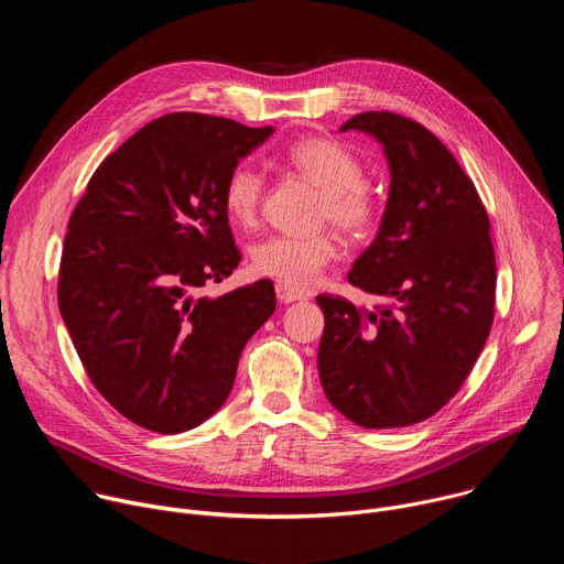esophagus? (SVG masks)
I'll return each mask as SVG.
<instances>
[{"label": "esophagus", "mask_w": 564, "mask_h": 564, "mask_svg": "<svg viewBox=\"0 0 564 564\" xmlns=\"http://www.w3.org/2000/svg\"><path fill=\"white\" fill-rule=\"evenodd\" d=\"M276 296H279L281 303H294V301H305L307 299L305 292L294 290V288H290L285 283H276Z\"/></svg>", "instance_id": "34e87169"}]
</instances>
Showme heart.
I'll return each mask as SVG.
<instances>
[{"instance_id": "b5f03b06", "label": "heart", "mask_w": 564, "mask_h": 564, "mask_svg": "<svg viewBox=\"0 0 564 564\" xmlns=\"http://www.w3.org/2000/svg\"><path fill=\"white\" fill-rule=\"evenodd\" d=\"M288 165L321 187L316 218L333 223L348 236L366 234L377 216L375 194L364 181L359 160L337 140L301 138L285 151ZM263 176L248 163L229 170L223 187V205L231 223L250 227L259 218L263 200ZM339 254L337 238L321 229L305 236L276 234L261 240L252 250L257 274L290 288L312 285Z\"/></svg>"}]
</instances>
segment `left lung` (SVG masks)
<instances>
[{
	"mask_svg": "<svg viewBox=\"0 0 564 564\" xmlns=\"http://www.w3.org/2000/svg\"><path fill=\"white\" fill-rule=\"evenodd\" d=\"M348 129L372 135L390 170L379 231L348 281L388 303L368 312L316 296L326 316L318 377L357 426L401 429L433 417L487 344L498 281L491 225L473 181L426 127L368 111Z\"/></svg>",
	"mask_w": 564,
	"mask_h": 564,
	"instance_id": "8db88e82",
	"label": "left lung"
}]
</instances>
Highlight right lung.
I'll return each instance as SVG.
<instances>
[{
  "mask_svg": "<svg viewBox=\"0 0 564 564\" xmlns=\"http://www.w3.org/2000/svg\"><path fill=\"white\" fill-rule=\"evenodd\" d=\"M272 131L189 111L151 120L105 158L70 214L59 314L98 392L147 431L209 420L274 314L265 279L196 296L240 263L223 187Z\"/></svg>",
  "mask_w": 564,
  "mask_h": 564,
  "instance_id": "right-lung-1",
  "label": "right lung"
}]
</instances>
